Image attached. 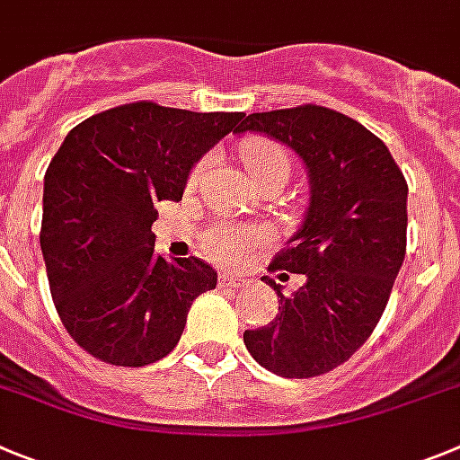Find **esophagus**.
Returning a JSON list of instances; mask_svg holds the SVG:
<instances>
[{
	"label": "esophagus",
	"mask_w": 460,
	"mask_h": 460,
	"mask_svg": "<svg viewBox=\"0 0 460 460\" xmlns=\"http://www.w3.org/2000/svg\"><path fill=\"white\" fill-rule=\"evenodd\" d=\"M218 282H221V288H243V285H248V278H243L242 273L223 271L218 276Z\"/></svg>",
	"instance_id": "34e87169"
}]
</instances>
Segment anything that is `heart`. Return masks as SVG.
Instances as JSON below:
<instances>
[{
    "instance_id": "obj_1",
    "label": "heart",
    "mask_w": 460,
    "mask_h": 460,
    "mask_svg": "<svg viewBox=\"0 0 460 460\" xmlns=\"http://www.w3.org/2000/svg\"><path fill=\"white\" fill-rule=\"evenodd\" d=\"M242 157L246 164L248 172L255 182L271 178V175H289L292 171V162H289L288 150L273 138L252 137L242 143ZM202 171V162L193 168L191 182H196L198 175ZM271 242L267 230L260 227H246V226H214L209 227L205 237H202V246L209 258L217 260L221 264H233L239 260L248 258L251 252L260 251Z\"/></svg>"
}]
</instances>
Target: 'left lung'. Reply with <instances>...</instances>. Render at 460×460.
I'll use <instances>...</instances> for the list:
<instances>
[{"mask_svg": "<svg viewBox=\"0 0 460 460\" xmlns=\"http://www.w3.org/2000/svg\"><path fill=\"white\" fill-rule=\"evenodd\" d=\"M264 132L303 159L310 205L301 230L269 264L301 288L278 294V314L243 332L248 353L285 378L340 367L367 342L406 255L408 184L385 143L358 120L319 104L246 116L237 132Z\"/></svg>", "mask_w": 460, "mask_h": 460, "instance_id": "8db88e82", "label": "left lung"}]
</instances>
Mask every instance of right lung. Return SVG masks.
Returning <instances> with one entry per match:
<instances>
[{"label": "right lung", "instance_id": "right-lung-1", "mask_svg": "<svg viewBox=\"0 0 460 460\" xmlns=\"http://www.w3.org/2000/svg\"><path fill=\"white\" fill-rule=\"evenodd\" d=\"M242 118L141 100L67 132L45 172L40 251L61 323L93 358L118 367L162 360L196 296L217 288L200 258L155 252V205L182 200L193 164Z\"/></svg>", "mask_w": 460, "mask_h": 460}]
</instances>
